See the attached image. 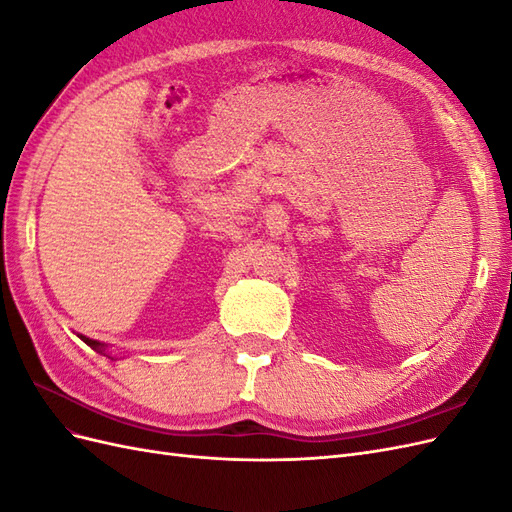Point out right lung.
I'll return each mask as SVG.
<instances>
[{"label": "right lung", "instance_id": "obj_1", "mask_svg": "<svg viewBox=\"0 0 512 512\" xmlns=\"http://www.w3.org/2000/svg\"><path fill=\"white\" fill-rule=\"evenodd\" d=\"M81 339H83V342H85L89 348H94V350H98V352H104V350H106L104 344L96 342V339H89V337H85V335H81Z\"/></svg>", "mask_w": 512, "mask_h": 512}]
</instances>
